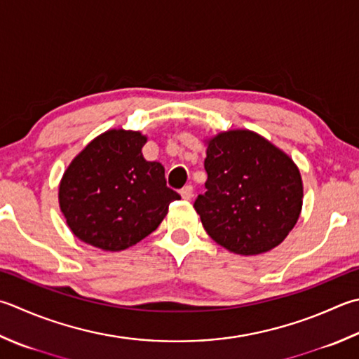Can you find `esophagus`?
<instances>
[{
	"instance_id": "34e87169",
	"label": "esophagus",
	"mask_w": 359,
	"mask_h": 359,
	"mask_svg": "<svg viewBox=\"0 0 359 359\" xmlns=\"http://www.w3.org/2000/svg\"><path fill=\"white\" fill-rule=\"evenodd\" d=\"M181 197L184 200H191L194 197V187L189 184V186H184L181 189Z\"/></svg>"
}]
</instances>
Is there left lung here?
<instances>
[{
  "mask_svg": "<svg viewBox=\"0 0 359 359\" xmlns=\"http://www.w3.org/2000/svg\"><path fill=\"white\" fill-rule=\"evenodd\" d=\"M206 191L194 203L206 233L233 253H266L286 239L303 203L300 172L256 133H220L208 142Z\"/></svg>",
  "mask_w": 359,
  "mask_h": 359,
  "instance_id": "left-lung-1",
  "label": "left lung"
}]
</instances>
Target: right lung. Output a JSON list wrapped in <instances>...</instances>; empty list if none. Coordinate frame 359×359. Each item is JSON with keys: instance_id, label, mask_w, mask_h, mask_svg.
<instances>
[{"instance_id": "obj_1", "label": "right lung", "mask_w": 359, "mask_h": 359, "mask_svg": "<svg viewBox=\"0 0 359 359\" xmlns=\"http://www.w3.org/2000/svg\"><path fill=\"white\" fill-rule=\"evenodd\" d=\"M140 133L112 130L93 139L64 173L59 205L73 234L104 252L142 241L164 220L180 194L164 167L145 161Z\"/></svg>"}]
</instances>
